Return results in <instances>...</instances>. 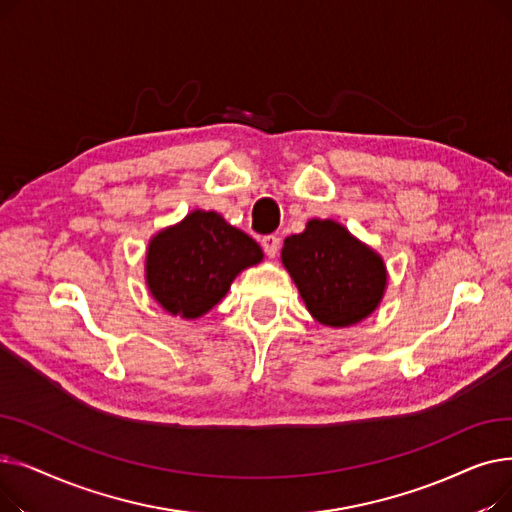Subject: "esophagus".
<instances>
[{"mask_svg": "<svg viewBox=\"0 0 512 512\" xmlns=\"http://www.w3.org/2000/svg\"><path fill=\"white\" fill-rule=\"evenodd\" d=\"M261 247H263L267 257L274 259L278 255V251H280V238L274 236V234H267V236L261 238Z\"/></svg>", "mask_w": 512, "mask_h": 512, "instance_id": "esophagus-1", "label": "esophagus"}]
</instances>
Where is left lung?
Here are the masks:
<instances>
[{
	"label": "left lung",
	"instance_id": "left-lung-1",
	"mask_svg": "<svg viewBox=\"0 0 512 512\" xmlns=\"http://www.w3.org/2000/svg\"><path fill=\"white\" fill-rule=\"evenodd\" d=\"M282 263L319 324H359L380 305L388 284L382 257L334 220H309L284 240Z\"/></svg>",
	"mask_w": 512,
	"mask_h": 512
}]
</instances>
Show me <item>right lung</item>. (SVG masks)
<instances>
[{"label":"right lung","instance_id":"right-lung-1","mask_svg":"<svg viewBox=\"0 0 512 512\" xmlns=\"http://www.w3.org/2000/svg\"><path fill=\"white\" fill-rule=\"evenodd\" d=\"M261 259L263 251L249 234L220 213L197 209L151 238L145 278L168 313L197 319L226 297L242 270Z\"/></svg>","mask_w":512,"mask_h":512}]
</instances>
